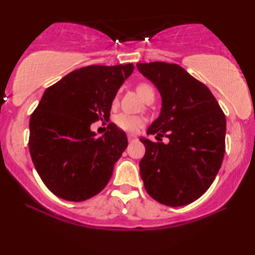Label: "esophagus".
<instances>
[{
  "mask_svg": "<svg viewBox=\"0 0 255 255\" xmlns=\"http://www.w3.org/2000/svg\"><path fill=\"white\" fill-rule=\"evenodd\" d=\"M128 141L132 142V141L137 140V137H135V135H133V134H128Z\"/></svg>",
  "mask_w": 255,
  "mask_h": 255,
  "instance_id": "1",
  "label": "esophagus"
}]
</instances>
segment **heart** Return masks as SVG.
I'll return each mask as SVG.
<instances>
[{"instance_id":"b5f03b06","label":"heart","mask_w":255,"mask_h":255,"mask_svg":"<svg viewBox=\"0 0 255 255\" xmlns=\"http://www.w3.org/2000/svg\"><path fill=\"white\" fill-rule=\"evenodd\" d=\"M137 93L139 96L141 97L145 102H153L155 97V90L153 88L152 85H149L147 82H140L138 83L137 87ZM117 102V97H115L114 103ZM115 123L122 130L127 132H135L139 128H141L144 125V118L139 116H133V115L128 114H118L115 117Z\"/></svg>"}]
</instances>
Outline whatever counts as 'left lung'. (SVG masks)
Returning a JSON list of instances; mask_svg holds the SVG:
<instances>
[{
  "label": "left lung",
  "mask_w": 255,
  "mask_h": 255,
  "mask_svg": "<svg viewBox=\"0 0 255 255\" xmlns=\"http://www.w3.org/2000/svg\"><path fill=\"white\" fill-rule=\"evenodd\" d=\"M162 99L160 116L147 134L168 144L141 138L146 152L140 175L147 194L168 207L200 198L214 182L225 153V115L204 83L176 64H137Z\"/></svg>",
  "instance_id": "8db88e82"
}]
</instances>
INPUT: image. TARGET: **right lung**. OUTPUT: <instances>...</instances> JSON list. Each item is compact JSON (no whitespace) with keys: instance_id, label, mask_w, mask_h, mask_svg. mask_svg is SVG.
<instances>
[{"instance_id":"add662e5","label":"right lung","mask_w":255,"mask_h":255,"mask_svg":"<svg viewBox=\"0 0 255 255\" xmlns=\"http://www.w3.org/2000/svg\"><path fill=\"white\" fill-rule=\"evenodd\" d=\"M133 65L75 69L45 90L30 118L31 159L48 189L82 202L104 189L128 146L124 131L109 123L96 138L90 125L109 121L111 104Z\"/></svg>"}]
</instances>
